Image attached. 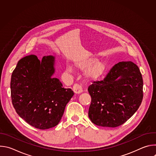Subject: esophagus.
Segmentation results:
<instances>
[{"mask_svg": "<svg viewBox=\"0 0 156 156\" xmlns=\"http://www.w3.org/2000/svg\"><path fill=\"white\" fill-rule=\"evenodd\" d=\"M73 90L76 94H80L83 91V89L81 85L78 84H75L73 87Z\"/></svg>", "mask_w": 156, "mask_h": 156, "instance_id": "esophagus-1", "label": "esophagus"}]
</instances>
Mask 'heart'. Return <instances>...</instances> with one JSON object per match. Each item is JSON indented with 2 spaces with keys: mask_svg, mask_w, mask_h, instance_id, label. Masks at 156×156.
I'll return each instance as SVG.
<instances>
[{
  "mask_svg": "<svg viewBox=\"0 0 156 156\" xmlns=\"http://www.w3.org/2000/svg\"><path fill=\"white\" fill-rule=\"evenodd\" d=\"M107 63L104 60H98L94 56H87L76 59L74 67L79 70H84V76L87 80L94 81L100 78L107 69ZM66 70L72 73L73 70L71 65H67Z\"/></svg>",
  "mask_w": 156,
  "mask_h": 156,
  "instance_id": "b5f03b06",
  "label": "heart"
}]
</instances>
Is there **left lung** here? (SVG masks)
Listing matches in <instances>:
<instances>
[{"mask_svg": "<svg viewBox=\"0 0 156 156\" xmlns=\"http://www.w3.org/2000/svg\"><path fill=\"white\" fill-rule=\"evenodd\" d=\"M143 81L138 66L132 62H120L105 78L88 87L91 97L88 116L95 125L117 127L126 122L140 107Z\"/></svg>", "mask_w": 156, "mask_h": 156, "instance_id": "left-lung-1", "label": "left lung"}]
</instances>
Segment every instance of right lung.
I'll use <instances>...</instances> for the list:
<instances>
[{
  "instance_id": "obj_1",
  "label": "right lung",
  "mask_w": 156,
  "mask_h": 156,
  "mask_svg": "<svg viewBox=\"0 0 156 156\" xmlns=\"http://www.w3.org/2000/svg\"><path fill=\"white\" fill-rule=\"evenodd\" d=\"M55 57L34 55L20 59L10 82L12 101L18 115L30 125L41 129L55 126L63 116L66 105L74 94L53 78Z\"/></svg>"
}]
</instances>
